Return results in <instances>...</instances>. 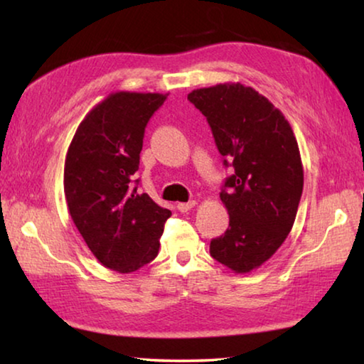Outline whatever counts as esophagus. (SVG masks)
Masks as SVG:
<instances>
[{"label":"esophagus","mask_w":364,"mask_h":364,"mask_svg":"<svg viewBox=\"0 0 364 364\" xmlns=\"http://www.w3.org/2000/svg\"><path fill=\"white\" fill-rule=\"evenodd\" d=\"M196 207V200H189V202H181V204H178V210L180 212H189L191 208Z\"/></svg>","instance_id":"obj_1"}]
</instances>
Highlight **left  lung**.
<instances>
[{
    "label": "left lung",
    "mask_w": 364,
    "mask_h": 364,
    "mask_svg": "<svg viewBox=\"0 0 364 364\" xmlns=\"http://www.w3.org/2000/svg\"><path fill=\"white\" fill-rule=\"evenodd\" d=\"M188 100L207 117L225 165L221 202L230 228L210 242V255L237 274L274 255L291 232L304 189L297 139L284 114L241 83L191 91Z\"/></svg>",
    "instance_id": "1"
}]
</instances>
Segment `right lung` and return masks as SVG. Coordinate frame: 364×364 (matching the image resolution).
Returning a JSON list of instances; mask_svg holds the SVG:
<instances>
[{
	"mask_svg": "<svg viewBox=\"0 0 364 364\" xmlns=\"http://www.w3.org/2000/svg\"><path fill=\"white\" fill-rule=\"evenodd\" d=\"M168 93L115 91L80 122L65 156L64 194L73 225L97 262L117 273L152 262L168 208L132 188L144 128Z\"/></svg>",
	"mask_w": 364,
	"mask_h": 364,
	"instance_id": "obj_1",
	"label": "right lung"
}]
</instances>
